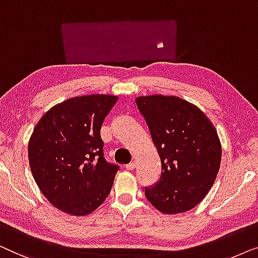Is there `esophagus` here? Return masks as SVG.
<instances>
[{"instance_id": "obj_1", "label": "esophagus", "mask_w": 258, "mask_h": 258, "mask_svg": "<svg viewBox=\"0 0 258 258\" xmlns=\"http://www.w3.org/2000/svg\"><path fill=\"white\" fill-rule=\"evenodd\" d=\"M136 166H137V162L136 161H132V162H130V164L126 165V169L133 170L134 168H136Z\"/></svg>"}]
</instances>
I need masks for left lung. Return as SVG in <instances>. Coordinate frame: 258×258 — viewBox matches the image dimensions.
I'll list each match as a JSON object with an SVG mask.
<instances>
[{"instance_id":"8db88e82","label":"left lung","mask_w":258,"mask_h":258,"mask_svg":"<svg viewBox=\"0 0 258 258\" xmlns=\"http://www.w3.org/2000/svg\"><path fill=\"white\" fill-rule=\"evenodd\" d=\"M161 161L157 182L145 187L146 199L165 214L194 208L216 179L221 162L217 132L195 105L161 94L138 97Z\"/></svg>"}]
</instances>
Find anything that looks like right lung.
<instances>
[{"label":"right lung","instance_id":"obj_1","mask_svg":"<svg viewBox=\"0 0 258 258\" xmlns=\"http://www.w3.org/2000/svg\"><path fill=\"white\" fill-rule=\"evenodd\" d=\"M117 101L106 94L71 98L36 125L29 164L39 189L56 208L88 215L110 194L119 166L105 160L100 128Z\"/></svg>","mask_w":258,"mask_h":258}]
</instances>
